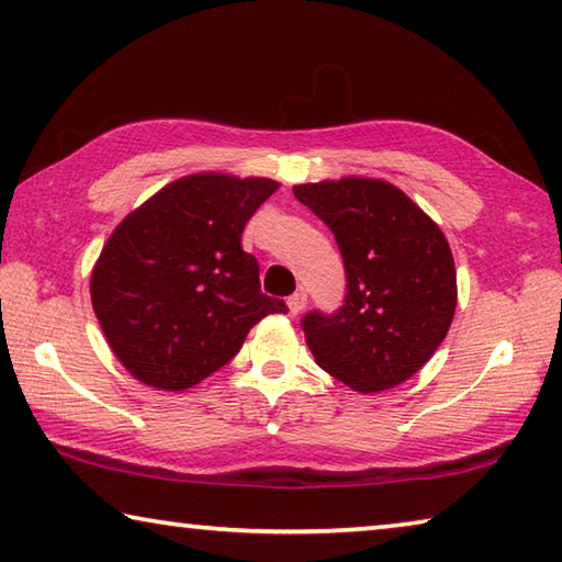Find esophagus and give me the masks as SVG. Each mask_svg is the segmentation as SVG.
I'll return each mask as SVG.
<instances>
[{
  "instance_id": "34e87169",
  "label": "esophagus",
  "mask_w": 562,
  "mask_h": 562,
  "mask_svg": "<svg viewBox=\"0 0 562 562\" xmlns=\"http://www.w3.org/2000/svg\"><path fill=\"white\" fill-rule=\"evenodd\" d=\"M304 304H307V292H294L292 294V297L288 300V307H290V315H294V317H297L300 315V312L304 310Z\"/></svg>"
}]
</instances>
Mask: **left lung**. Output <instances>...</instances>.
Masks as SVG:
<instances>
[{
  "label": "left lung",
  "mask_w": 562,
  "mask_h": 562,
  "mask_svg": "<svg viewBox=\"0 0 562 562\" xmlns=\"http://www.w3.org/2000/svg\"><path fill=\"white\" fill-rule=\"evenodd\" d=\"M345 260L337 312H307L302 329L317 364L361 394L414 376L451 327L456 268L429 215L392 183L341 178L294 186Z\"/></svg>",
  "instance_id": "obj_1"
}]
</instances>
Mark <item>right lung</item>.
Segmentation results:
<instances>
[{
	"label": "right lung",
	"instance_id": "add662e5",
	"mask_svg": "<svg viewBox=\"0 0 562 562\" xmlns=\"http://www.w3.org/2000/svg\"><path fill=\"white\" fill-rule=\"evenodd\" d=\"M280 183L198 173L133 211L103 245L91 302L113 355L166 392L225 367L262 317L288 304L260 290V268L243 250V227Z\"/></svg>",
	"mask_w": 562,
	"mask_h": 562
}]
</instances>
